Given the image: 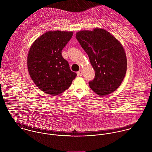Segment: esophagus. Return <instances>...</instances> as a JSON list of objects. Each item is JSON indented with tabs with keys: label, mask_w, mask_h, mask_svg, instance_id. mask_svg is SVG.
Segmentation results:
<instances>
[{
	"label": "esophagus",
	"mask_w": 152,
	"mask_h": 152,
	"mask_svg": "<svg viewBox=\"0 0 152 152\" xmlns=\"http://www.w3.org/2000/svg\"><path fill=\"white\" fill-rule=\"evenodd\" d=\"M77 76H78V77H80V76H82L83 75V70H81V69H80V71H78V72H77Z\"/></svg>",
	"instance_id": "1"
}]
</instances>
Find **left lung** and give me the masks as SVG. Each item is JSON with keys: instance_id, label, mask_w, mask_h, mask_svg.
I'll return each instance as SVG.
<instances>
[{"instance_id": "1", "label": "left lung", "mask_w": 152, "mask_h": 152, "mask_svg": "<svg viewBox=\"0 0 152 152\" xmlns=\"http://www.w3.org/2000/svg\"><path fill=\"white\" fill-rule=\"evenodd\" d=\"M76 39L87 53L95 72L94 79L89 82L91 89L101 96L115 91L121 86L127 69L122 45L102 28L78 31Z\"/></svg>"}]
</instances>
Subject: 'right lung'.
<instances>
[{
  "instance_id": "1",
  "label": "right lung",
  "mask_w": 152,
  "mask_h": 152,
  "mask_svg": "<svg viewBox=\"0 0 152 152\" xmlns=\"http://www.w3.org/2000/svg\"><path fill=\"white\" fill-rule=\"evenodd\" d=\"M72 34V31L46 32L35 40L28 51L30 76L36 86L47 94L54 96L63 93L77 76L61 54Z\"/></svg>"
}]
</instances>
